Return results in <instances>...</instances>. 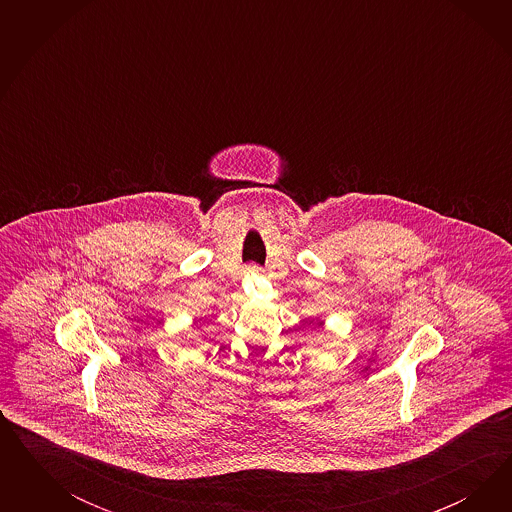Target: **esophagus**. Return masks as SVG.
Returning <instances> with one entry per match:
<instances>
[{
	"mask_svg": "<svg viewBox=\"0 0 512 512\" xmlns=\"http://www.w3.org/2000/svg\"><path fill=\"white\" fill-rule=\"evenodd\" d=\"M248 272H251V274H261L263 270H261V266H255V264H251V266H248Z\"/></svg>",
	"mask_w": 512,
	"mask_h": 512,
	"instance_id": "esophagus-1",
	"label": "esophagus"
}]
</instances>
